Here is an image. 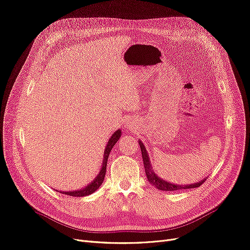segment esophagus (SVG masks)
<instances>
[{"mask_svg": "<svg viewBox=\"0 0 250 250\" xmlns=\"http://www.w3.org/2000/svg\"><path fill=\"white\" fill-rule=\"evenodd\" d=\"M127 126H128V127H131V126H132V125H131V124H127Z\"/></svg>", "mask_w": 250, "mask_h": 250, "instance_id": "1", "label": "esophagus"}]
</instances>
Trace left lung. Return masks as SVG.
Segmentation results:
<instances>
[{
  "label": "left lung",
  "instance_id": "obj_1",
  "mask_svg": "<svg viewBox=\"0 0 250 250\" xmlns=\"http://www.w3.org/2000/svg\"><path fill=\"white\" fill-rule=\"evenodd\" d=\"M139 145H140L141 151H142V158H143V164H144V167H145L146 177H147V179H148V181H149L151 185L155 187V188H157L158 190H161V191H176V190L197 188L200 185H202V184L206 181V179H203L200 182L190 184V185H178V184H172V183H169L167 181H165L164 179H161L160 177H158L155 173V171L153 170V168H152L149 154H148V152H147L144 144L141 142V140H139Z\"/></svg>",
  "mask_w": 250,
  "mask_h": 250
}]
</instances>
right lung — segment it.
<instances>
[{"instance_id":"obj_1","label":"right lung","mask_w":250,"mask_h":250,"mask_svg":"<svg viewBox=\"0 0 250 250\" xmlns=\"http://www.w3.org/2000/svg\"><path fill=\"white\" fill-rule=\"evenodd\" d=\"M122 136V131L121 129H116V131L112 134V136L110 137L109 141H108V143L105 147V151H104V156H103V162H102V167L101 169L98 173V176H97L88 186H85L82 189L79 190H73V191H61V193L63 194H66L69 195V196H74V197H83V196H88V195L94 193L95 191H97L104 181V177H105V173H106V167H107V160H108V156H109V153L111 152L113 146L115 145V143L117 141L121 139Z\"/></svg>"}]
</instances>
